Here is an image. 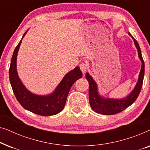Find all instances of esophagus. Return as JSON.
<instances>
[{
	"label": "esophagus",
	"mask_w": 150,
	"mask_h": 150,
	"mask_svg": "<svg viewBox=\"0 0 150 150\" xmlns=\"http://www.w3.org/2000/svg\"><path fill=\"white\" fill-rule=\"evenodd\" d=\"M80 69H81L82 72L85 73L86 70H87V64H86V63H82L80 65Z\"/></svg>",
	"instance_id": "esophagus-1"
}]
</instances>
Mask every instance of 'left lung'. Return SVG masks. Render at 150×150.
Instances as JSON below:
<instances>
[{"mask_svg":"<svg viewBox=\"0 0 150 150\" xmlns=\"http://www.w3.org/2000/svg\"><path fill=\"white\" fill-rule=\"evenodd\" d=\"M134 40L135 46L138 50V54L139 59H141L142 63V66L139 74V77L138 82L134 90L131 92L130 95L126 98L121 100H113V99H105L99 96L98 92V87L96 82L93 81L92 77L88 73H86V79L89 82V97L90 106L94 111L98 112L100 114L106 115H111L120 112L132 104L138 98L140 93V91L142 88L143 78H144L145 73V63L143 61L141 51L139 47V45L137 40L131 35L130 33H128Z\"/></svg>","mask_w":150,"mask_h":150,"instance_id":"left-lung-1","label":"left lung"}]
</instances>
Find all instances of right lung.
Listing matches in <instances>:
<instances>
[{"label":"right lung","mask_w":150,"mask_h":150,"mask_svg":"<svg viewBox=\"0 0 150 150\" xmlns=\"http://www.w3.org/2000/svg\"><path fill=\"white\" fill-rule=\"evenodd\" d=\"M27 30L23 35L24 38ZM22 40L16 47L9 67V80L16 99L25 109L42 116L54 115L63 109L71 86L83 76L81 69L76 67L67 74L55 91L50 96H40L33 94L22 85L16 69V59Z\"/></svg>","instance_id":"right-lung-1"}]
</instances>
